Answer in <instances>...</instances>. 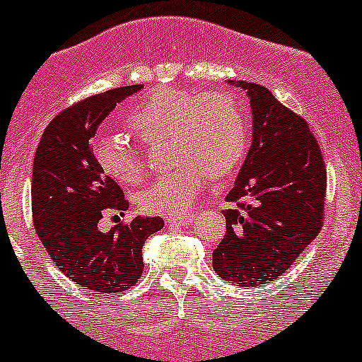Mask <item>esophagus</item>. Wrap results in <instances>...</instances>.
Here are the masks:
<instances>
[{
    "label": "esophagus",
    "mask_w": 362,
    "mask_h": 362,
    "mask_svg": "<svg viewBox=\"0 0 362 362\" xmlns=\"http://www.w3.org/2000/svg\"><path fill=\"white\" fill-rule=\"evenodd\" d=\"M167 224H175V226H185V224H190L192 217L190 215H168Z\"/></svg>",
    "instance_id": "34e87169"
}]
</instances>
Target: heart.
Segmentation results:
<instances>
[{
	"label": "heart",
	"instance_id": "obj_1",
	"mask_svg": "<svg viewBox=\"0 0 362 362\" xmlns=\"http://www.w3.org/2000/svg\"><path fill=\"white\" fill-rule=\"evenodd\" d=\"M127 124L145 144L167 138L175 163L141 195L148 214H185L208 179L224 177L247 147V122L240 104L228 93H195L156 88L129 111ZM98 165L124 185L138 183L144 167L124 136H105L95 145Z\"/></svg>",
	"mask_w": 362,
	"mask_h": 362
}]
</instances>
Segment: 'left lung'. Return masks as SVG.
Returning <instances> with one entry per match:
<instances>
[{
    "label": "left lung",
    "instance_id": "1",
    "mask_svg": "<svg viewBox=\"0 0 362 362\" xmlns=\"http://www.w3.org/2000/svg\"><path fill=\"white\" fill-rule=\"evenodd\" d=\"M230 84H235L233 81ZM253 115V140L224 210L226 233L214 269L238 287L271 284L323 226L327 170L309 124L267 88L238 81Z\"/></svg>",
    "mask_w": 362,
    "mask_h": 362
}]
</instances>
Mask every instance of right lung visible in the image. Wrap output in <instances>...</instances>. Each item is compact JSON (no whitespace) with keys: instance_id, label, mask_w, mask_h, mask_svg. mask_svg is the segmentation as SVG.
Segmentation results:
<instances>
[{"instance_id":"obj_1","label":"right lung","mask_w":362,"mask_h":362,"mask_svg":"<svg viewBox=\"0 0 362 362\" xmlns=\"http://www.w3.org/2000/svg\"><path fill=\"white\" fill-rule=\"evenodd\" d=\"M141 84L93 95L59 112L42 132L32 168V214L39 240L59 269L93 294L124 293L144 273L141 247L163 228L161 217H138L98 230L105 214L129 208L124 192L104 174L93 138L116 104Z\"/></svg>"}]
</instances>
